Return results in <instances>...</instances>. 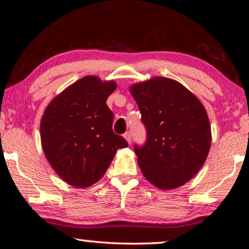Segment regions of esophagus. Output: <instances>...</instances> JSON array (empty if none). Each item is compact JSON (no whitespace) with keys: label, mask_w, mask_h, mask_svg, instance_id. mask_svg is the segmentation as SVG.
<instances>
[{"label":"esophagus","mask_w":249,"mask_h":249,"mask_svg":"<svg viewBox=\"0 0 249 249\" xmlns=\"http://www.w3.org/2000/svg\"><path fill=\"white\" fill-rule=\"evenodd\" d=\"M124 139L125 140H127V142H128V143L130 144V143H131V141H132V136H131V132H125L124 134Z\"/></svg>","instance_id":"obj_1"}]
</instances>
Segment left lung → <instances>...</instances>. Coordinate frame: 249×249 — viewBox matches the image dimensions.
Listing matches in <instances>:
<instances>
[{"label": "left lung", "instance_id": "8db88e82", "mask_svg": "<svg viewBox=\"0 0 249 249\" xmlns=\"http://www.w3.org/2000/svg\"><path fill=\"white\" fill-rule=\"evenodd\" d=\"M145 125L144 145H134L142 174L161 190L184 185L209 154L212 134L197 97L177 80L154 77L130 87Z\"/></svg>", "mask_w": 249, "mask_h": 249}]
</instances>
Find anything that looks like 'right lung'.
I'll list each match as a JSON object with an SVG mask.
<instances>
[{"mask_svg": "<svg viewBox=\"0 0 249 249\" xmlns=\"http://www.w3.org/2000/svg\"><path fill=\"white\" fill-rule=\"evenodd\" d=\"M116 87L112 80L86 76L56 96L45 109L40 121L43 151L69 185L95 184L117 150L128 146L124 138L113 132V113L106 104Z\"/></svg>", "mask_w": 249, "mask_h": 249, "instance_id": "1", "label": "right lung"}]
</instances>
